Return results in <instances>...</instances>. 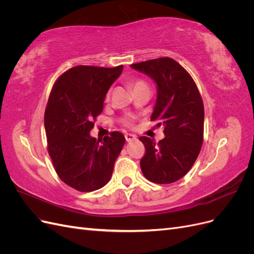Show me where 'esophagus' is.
<instances>
[{
	"mask_svg": "<svg viewBox=\"0 0 254 254\" xmlns=\"http://www.w3.org/2000/svg\"><path fill=\"white\" fill-rule=\"evenodd\" d=\"M125 139L127 142H132L134 140H136V136L134 134H130V133H126L125 134Z\"/></svg>",
	"mask_w": 254,
	"mask_h": 254,
	"instance_id": "34e87169",
	"label": "esophagus"
}]
</instances>
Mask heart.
Segmentation results:
<instances>
[{
  "label": "heart",
  "instance_id": "heart-1",
  "mask_svg": "<svg viewBox=\"0 0 254 254\" xmlns=\"http://www.w3.org/2000/svg\"><path fill=\"white\" fill-rule=\"evenodd\" d=\"M142 86H146V83H145L143 80L137 79V80H135V81L133 82V88H134V89L139 88V87H142ZM126 122H127V124H130V122H131V118H128Z\"/></svg>",
  "mask_w": 254,
  "mask_h": 254
}]
</instances>
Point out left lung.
I'll use <instances>...</instances> for the list:
<instances>
[{
  "mask_svg": "<svg viewBox=\"0 0 254 254\" xmlns=\"http://www.w3.org/2000/svg\"><path fill=\"white\" fill-rule=\"evenodd\" d=\"M157 84V101L151 121L164 127L163 140L156 143L141 136L145 156L141 170L147 180L168 184L181 179L190 170L203 142V103L195 81L172 58L151 59L130 65Z\"/></svg>",
  "mask_w": 254,
  "mask_h": 254,
  "instance_id": "8db88e82",
  "label": "left lung"
}]
</instances>
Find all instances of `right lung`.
I'll list each match as a JSON object with an SVG mask.
<instances>
[{"label":"right lung","instance_id":"right-lung-1","mask_svg":"<svg viewBox=\"0 0 254 254\" xmlns=\"http://www.w3.org/2000/svg\"><path fill=\"white\" fill-rule=\"evenodd\" d=\"M123 65H77L64 72L52 89L44 113L48 149L59 178L79 191L109 182L125 136L119 131L95 139L90 135L111 84Z\"/></svg>","mask_w":254,"mask_h":254}]
</instances>
